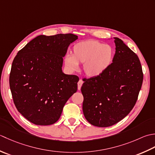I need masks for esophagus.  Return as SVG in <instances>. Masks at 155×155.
I'll list each match as a JSON object with an SVG mask.
<instances>
[{
	"instance_id": "34e87169",
	"label": "esophagus",
	"mask_w": 155,
	"mask_h": 155,
	"mask_svg": "<svg viewBox=\"0 0 155 155\" xmlns=\"http://www.w3.org/2000/svg\"><path fill=\"white\" fill-rule=\"evenodd\" d=\"M83 83H84V81H82L81 80H79L78 83V89L79 90H80L81 89V86H82V84H83Z\"/></svg>"
}]
</instances>
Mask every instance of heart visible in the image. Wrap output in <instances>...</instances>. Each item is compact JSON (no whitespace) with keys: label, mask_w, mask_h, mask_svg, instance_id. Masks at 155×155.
Returning <instances> with one entry per match:
<instances>
[{"label":"heart","mask_w":155,"mask_h":155,"mask_svg":"<svg viewBox=\"0 0 155 155\" xmlns=\"http://www.w3.org/2000/svg\"><path fill=\"white\" fill-rule=\"evenodd\" d=\"M112 47L96 40L82 41L72 47V55L64 57V64L69 70L76 71L79 64H84V71L88 77H96L103 74L112 64Z\"/></svg>","instance_id":"heart-1"}]
</instances>
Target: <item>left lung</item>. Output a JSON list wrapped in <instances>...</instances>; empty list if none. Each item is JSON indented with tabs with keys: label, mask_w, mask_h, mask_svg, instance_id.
Returning a JSON list of instances; mask_svg holds the SVG:
<instances>
[{
	"label": "left lung",
	"mask_w": 155,
	"mask_h": 155,
	"mask_svg": "<svg viewBox=\"0 0 155 155\" xmlns=\"http://www.w3.org/2000/svg\"><path fill=\"white\" fill-rule=\"evenodd\" d=\"M114 39L116 52L112 64L98 76L84 79L81 88L85 118L98 127L115 124L130 113L143 81L137 54L120 39Z\"/></svg>",
	"instance_id": "8db88e82"
}]
</instances>
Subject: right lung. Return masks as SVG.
Instances as JSON below:
<instances>
[{
	"label": "right lung",
	"instance_id": "right-lung-1",
	"mask_svg": "<svg viewBox=\"0 0 155 155\" xmlns=\"http://www.w3.org/2000/svg\"><path fill=\"white\" fill-rule=\"evenodd\" d=\"M76 39L71 33L39 35L15 56L9 77L12 96L18 111L33 124H54L77 91L79 78L62 71L63 58Z\"/></svg>",
	"mask_w": 155,
	"mask_h": 155
}]
</instances>
